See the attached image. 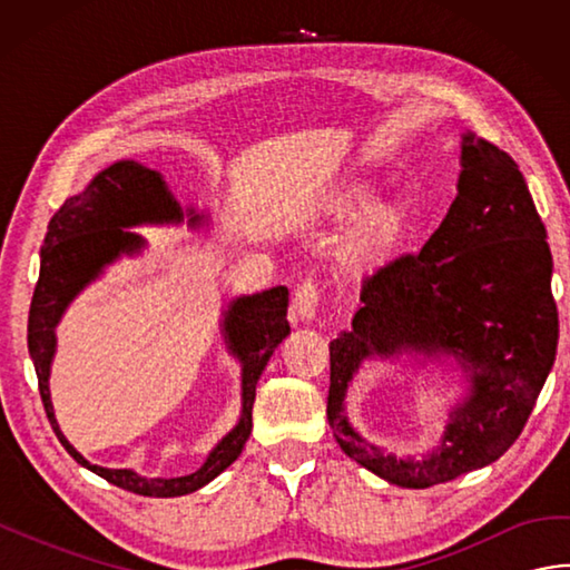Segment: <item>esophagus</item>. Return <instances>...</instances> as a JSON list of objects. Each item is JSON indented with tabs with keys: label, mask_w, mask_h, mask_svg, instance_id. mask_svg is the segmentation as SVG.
Returning a JSON list of instances; mask_svg holds the SVG:
<instances>
[{
	"label": "esophagus",
	"mask_w": 570,
	"mask_h": 570,
	"mask_svg": "<svg viewBox=\"0 0 570 570\" xmlns=\"http://www.w3.org/2000/svg\"><path fill=\"white\" fill-rule=\"evenodd\" d=\"M318 301H321V288L318 284L313 282H304L294 294V316L301 323H308L316 318V308H318Z\"/></svg>",
	"instance_id": "esophagus-1"
}]
</instances>
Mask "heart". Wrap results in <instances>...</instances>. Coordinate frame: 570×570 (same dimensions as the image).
I'll use <instances>...</instances> for the list:
<instances>
[{
	"mask_svg": "<svg viewBox=\"0 0 570 570\" xmlns=\"http://www.w3.org/2000/svg\"><path fill=\"white\" fill-rule=\"evenodd\" d=\"M372 196V186L365 180H355V184L341 186L333 190L331 196L323 198V208L331 215H350L355 213L360 205H364ZM404 227V208L399 200L380 198L372 200L362 208L357 225H355V247L357 249H380L402 233Z\"/></svg>",
	"mask_w": 570,
	"mask_h": 570,
	"instance_id": "b5f03b06",
	"label": "heart"
}]
</instances>
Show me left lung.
<instances>
[{
	"label": "left lung",
	"instance_id": "left-lung-1",
	"mask_svg": "<svg viewBox=\"0 0 570 570\" xmlns=\"http://www.w3.org/2000/svg\"><path fill=\"white\" fill-rule=\"evenodd\" d=\"M547 227L510 154L463 135L458 196L419 252L386 259L362 282L353 328L331 343L328 423L337 445L374 475L423 490L507 453L534 409L559 345ZM456 360L466 394L423 459L365 440L344 396L365 358Z\"/></svg>",
	"mask_w": 570,
	"mask_h": 570
}]
</instances>
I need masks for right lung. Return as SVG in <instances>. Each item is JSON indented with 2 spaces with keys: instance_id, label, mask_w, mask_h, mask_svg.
Masks as SVG:
<instances>
[{
  "instance_id": "add662e5",
  "label": "right lung",
  "mask_w": 570,
  "mask_h": 570,
  "mask_svg": "<svg viewBox=\"0 0 570 570\" xmlns=\"http://www.w3.org/2000/svg\"><path fill=\"white\" fill-rule=\"evenodd\" d=\"M200 227L208 215L196 208L184 210L168 190L159 171L139 161H115L95 176L78 196L68 198L48 223V233L41 247L39 284L33 288L29 311V355L33 360L39 392L46 416L63 443L66 451L82 468L105 478L112 485L129 490L144 498H180L208 485L225 468L237 460L252 433V406L257 394V382L274 355L278 343L292 333L286 321L288 288L274 286L266 292L239 296L227 304L223 313V337L242 365V411L239 421L227 431L205 463L180 478H144L129 468H100L85 460L60 431L51 404V365L56 355V328L66 308L76 301L85 286L98 278L107 264L117 262L122 254H139L147 239L131 233L139 225H180Z\"/></svg>"
}]
</instances>
